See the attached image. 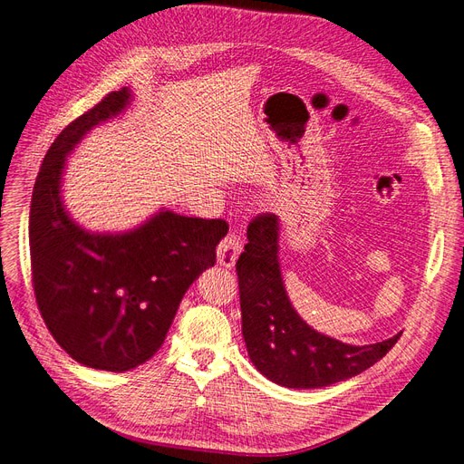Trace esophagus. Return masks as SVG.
<instances>
[{
  "label": "esophagus",
  "instance_id": "esophagus-1",
  "mask_svg": "<svg viewBox=\"0 0 464 464\" xmlns=\"http://www.w3.org/2000/svg\"><path fill=\"white\" fill-rule=\"evenodd\" d=\"M241 246H243L241 237H238L235 231H229L226 237H223L219 246H218V262H219V266L231 267L237 262L238 254H241Z\"/></svg>",
  "mask_w": 464,
  "mask_h": 464
}]
</instances>
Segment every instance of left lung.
<instances>
[{"label": "left lung", "instance_id": "1", "mask_svg": "<svg viewBox=\"0 0 464 464\" xmlns=\"http://www.w3.org/2000/svg\"><path fill=\"white\" fill-rule=\"evenodd\" d=\"M277 216L248 223V243L237 260L243 335L250 361L267 380L314 390L356 376L393 349L401 334L373 345H345L314 332L293 310L277 262Z\"/></svg>", "mask_w": 464, "mask_h": 464}]
</instances>
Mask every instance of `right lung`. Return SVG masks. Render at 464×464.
Here are the masks:
<instances>
[{
	"label": "right lung",
	"instance_id": "right-lung-1",
	"mask_svg": "<svg viewBox=\"0 0 464 464\" xmlns=\"http://www.w3.org/2000/svg\"><path fill=\"white\" fill-rule=\"evenodd\" d=\"M127 88L103 96L71 121L38 171L28 241L36 304L50 334L74 361L127 372L163 345L181 298L206 267L227 221L160 212L125 235H92L63 210L59 179L65 156L86 130L129 103Z\"/></svg>",
	"mask_w": 464,
	"mask_h": 464
}]
</instances>
